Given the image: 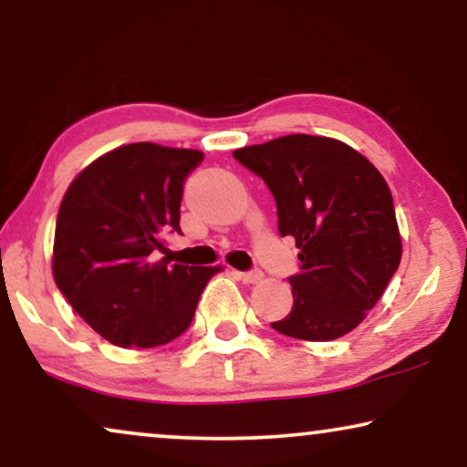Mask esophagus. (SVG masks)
<instances>
[{"label": "esophagus", "mask_w": 467, "mask_h": 467, "mask_svg": "<svg viewBox=\"0 0 467 467\" xmlns=\"http://www.w3.org/2000/svg\"><path fill=\"white\" fill-rule=\"evenodd\" d=\"M235 278L242 280V283H246V285H254V283H261V280H264V272H261V270L235 272Z\"/></svg>", "instance_id": "obj_1"}]
</instances>
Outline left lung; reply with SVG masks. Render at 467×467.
Returning <instances> with one entry per match:
<instances>
[{"label": "left lung", "mask_w": 467, "mask_h": 467, "mask_svg": "<svg viewBox=\"0 0 467 467\" xmlns=\"http://www.w3.org/2000/svg\"><path fill=\"white\" fill-rule=\"evenodd\" d=\"M276 200L278 232L293 235L299 272L293 308L272 327L327 342L353 331L398 272L401 238L393 197L361 152L334 138L293 133L234 150Z\"/></svg>", "instance_id": "left-lung-1"}]
</instances>
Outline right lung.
<instances>
[{"mask_svg": "<svg viewBox=\"0 0 467 467\" xmlns=\"http://www.w3.org/2000/svg\"><path fill=\"white\" fill-rule=\"evenodd\" d=\"M202 159L200 150L152 142L119 146L87 165L63 195L55 283L117 347L152 348L184 334L203 286L221 270L171 264L163 244V235L181 234L182 184Z\"/></svg>", "mask_w": 467, "mask_h": 467, "instance_id": "obj_1", "label": "right lung"}]
</instances>
